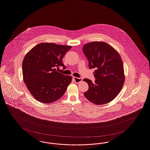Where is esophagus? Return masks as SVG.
I'll list each match as a JSON object with an SVG mask.
<instances>
[{"mask_svg": "<svg viewBox=\"0 0 150 150\" xmlns=\"http://www.w3.org/2000/svg\"><path fill=\"white\" fill-rule=\"evenodd\" d=\"M72 79H73V80H74V81H75V83H79L81 82V80H82L81 78H76V77H74V76L72 77Z\"/></svg>", "mask_w": 150, "mask_h": 150, "instance_id": "obj_1", "label": "esophagus"}]
</instances>
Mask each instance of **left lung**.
<instances>
[{
    "instance_id": "obj_1",
    "label": "left lung",
    "mask_w": 150,
    "mask_h": 150,
    "mask_svg": "<svg viewBox=\"0 0 150 150\" xmlns=\"http://www.w3.org/2000/svg\"><path fill=\"white\" fill-rule=\"evenodd\" d=\"M83 52L93 72L94 83L84 79L89 89L84 96L90 102L102 105L111 102L117 96L125 83L123 61L118 52L106 42L94 41L83 46Z\"/></svg>"
}]
</instances>
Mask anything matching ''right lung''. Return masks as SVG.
I'll return each instance as SVG.
<instances>
[{"instance_id": "add662e5", "label": "right lung", "mask_w": 150, "mask_h": 150, "mask_svg": "<svg viewBox=\"0 0 150 150\" xmlns=\"http://www.w3.org/2000/svg\"><path fill=\"white\" fill-rule=\"evenodd\" d=\"M71 46L41 43L25 54L22 63L24 83L32 96L43 103H51L64 94L72 77L57 72Z\"/></svg>"}]
</instances>
